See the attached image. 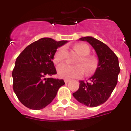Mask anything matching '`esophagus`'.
Returning <instances> with one entry per match:
<instances>
[{"instance_id":"esophagus-1","label":"esophagus","mask_w":131,"mask_h":131,"mask_svg":"<svg viewBox=\"0 0 131 131\" xmlns=\"http://www.w3.org/2000/svg\"><path fill=\"white\" fill-rule=\"evenodd\" d=\"M69 81H70V80H69V79H64V82H65V83H68V82H69Z\"/></svg>"}]
</instances>
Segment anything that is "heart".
<instances>
[{
	"instance_id": "obj_1",
	"label": "heart",
	"mask_w": 131,
	"mask_h": 131,
	"mask_svg": "<svg viewBox=\"0 0 131 131\" xmlns=\"http://www.w3.org/2000/svg\"><path fill=\"white\" fill-rule=\"evenodd\" d=\"M74 50L81 56L77 60V62L81 65H71L62 63L57 67L58 75L61 78L70 79L74 77H80L83 75L84 71L86 74H90L94 70L96 63L94 59L86 56L90 53V48L86 44H77L74 46ZM64 47H60L56 50L54 56V62L58 63L63 60L64 57Z\"/></svg>"
}]
</instances>
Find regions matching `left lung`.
<instances>
[{
    "label": "left lung",
    "mask_w": 131,
    "mask_h": 131,
    "mask_svg": "<svg viewBox=\"0 0 131 131\" xmlns=\"http://www.w3.org/2000/svg\"><path fill=\"white\" fill-rule=\"evenodd\" d=\"M79 40L86 41L93 47L98 63L89 81H79V88L73 96L85 106L96 107L107 101L116 86L120 72L119 60L115 53L100 40L92 37H81Z\"/></svg>",
    "instance_id": "8db88e82"
}]
</instances>
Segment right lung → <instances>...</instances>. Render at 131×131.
Wrapping results in <instances>:
<instances>
[{"instance_id": "add662e5", "label": "right lung", "mask_w": 131, "mask_h": 131, "mask_svg": "<svg viewBox=\"0 0 131 131\" xmlns=\"http://www.w3.org/2000/svg\"><path fill=\"white\" fill-rule=\"evenodd\" d=\"M68 40L42 38L31 43L18 56L12 71L13 89L21 104L39 110L52 102L63 79L46 78L56 74L53 63L57 48Z\"/></svg>"}]
</instances>
